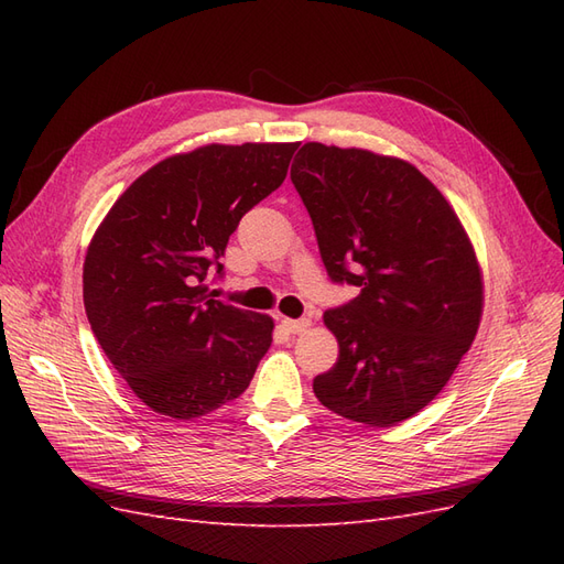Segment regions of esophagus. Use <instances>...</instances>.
Masks as SVG:
<instances>
[{
	"mask_svg": "<svg viewBox=\"0 0 564 564\" xmlns=\"http://www.w3.org/2000/svg\"><path fill=\"white\" fill-rule=\"evenodd\" d=\"M282 327L289 332V334H301L311 327V319L308 317H301V319H289L284 317L282 319Z\"/></svg>",
	"mask_w": 564,
	"mask_h": 564,
	"instance_id": "1",
	"label": "esophagus"
}]
</instances>
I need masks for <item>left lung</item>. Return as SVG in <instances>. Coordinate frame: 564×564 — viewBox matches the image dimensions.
I'll return each mask as SVG.
<instances>
[{"instance_id": "left-lung-1", "label": "left lung", "mask_w": 564, "mask_h": 564, "mask_svg": "<svg viewBox=\"0 0 564 564\" xmlns=\"http://www.w3.org/2000/svg\"><path fill=\"white\" fill-rule=\"evenodd\" d=\"M292 183L334 284L360 294L324 313L338 362L313 381L344 419L388 429L447 386L477 334L482 280L449 202L416 166L305 143Z\"/></svg>"}]
</instances>
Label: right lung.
<instances>
[{"instance_id":"right-lung-1","label":"right lung","mask_w":564,"mask_h":564,"mask_svg":"<svg viewBox=\"0 0 564 564\" xmlns=\"http://www.w3.org/2000/svg\"><path fill=\"white\" fill-rule=\"evenodd\" d=\"M299 143L204 145L135 178L96 230L84 308L96 340L152 412L197 419L240 398L272 319L214 299L230 235L278 191Z\"/></svg>"}]
</instances>
